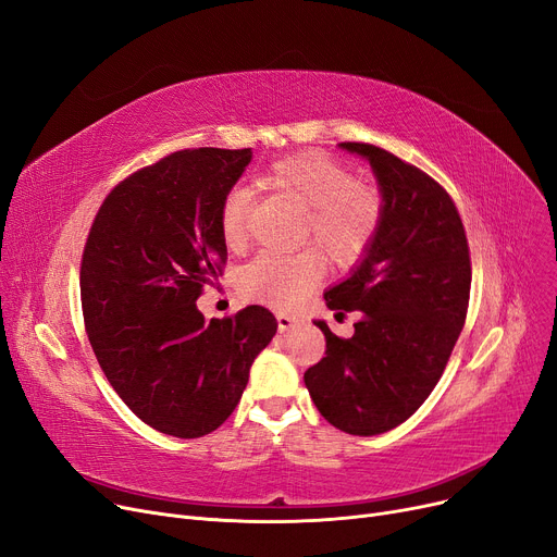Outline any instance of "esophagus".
I'll return each instance as SVG.
<instances>
[{"mask_svg": "<svg viewBox=\"0 0 557 557\" xmlns=\"http://www.w3.org/2000/svg\"><path fill=\"white\" fill-rule=\"evenodd\" d=\"M275 318H277V330L280 332H288V330H294L296 325L302 323V318L290 315V313H277Z\"/></svg>", "mask_w": 557, "mask_h": 557, "instance_id": "1", "label": "esophagus"}]
</instances>
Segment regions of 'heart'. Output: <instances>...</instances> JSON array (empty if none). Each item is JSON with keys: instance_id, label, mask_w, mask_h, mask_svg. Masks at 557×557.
Instances as JSON below:
<instances>
[{"instance_id": "1", "label": "heart", "mask_w": 557, "mask_h": 557, "mask_svg": "<svg viewBox=\"0 0 557 557\" xmlns=\"http://www.w3.org/2000/svg\"><path fill=\"white\" fill-rule=\"evenodd\" d=\"M271 187L307 208L305 239L334 263H349L374 239L384 214L379 191L355 181L343 164L320 151H302L273 162L259 175ZM221 237L237 250L248 239V191L234 187L221 202ZM323 277V263L311 250L284 255L259 252L239 273V288L252 300L280 309L300 307Z\"/></svg>"}]
</instances>
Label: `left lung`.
Here are the masks:
<instances>
[{
    "mask_svg": "<svg viewBox=\"0 0 557 557\" xmlns=\"http://www.w3.org/2000/svg\"><path fill=\"white\" fill-rule=\"evenodd\" d=\"M376 178L384 214L349 275L325 290L338 311H361L352 338L313 325L327 349L305 386L330 424L379 435L406 422L435 388L470 302V248L449 194L426 173L372 144L343 141Z\"/></svg>",
    "mask_w": 557,
    "mask_h": 557,
    "instance_id": "1",
    "label": "left lung"
}]
</instances>
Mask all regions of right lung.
<instances>
[{
	"mask_svg": "<svg viewBox=\"0 0 557 557\" xmlns=\"http://www.w3.org/2000/svg\"><path fill=\"white\" fill-rule=\"evenodd\" d=\"M250 160V149H187L133 173L103 200L83 250L97 361L131 411L173 437L208 435L230 418L277 332L259 305L210 323L196 307L227 259L221 202Z\"/></svg>",
	"mask_w": 557,
	"mask_h": 557,
	"instance_id": "1",
	"label": "right lung"
}]
</instances>
